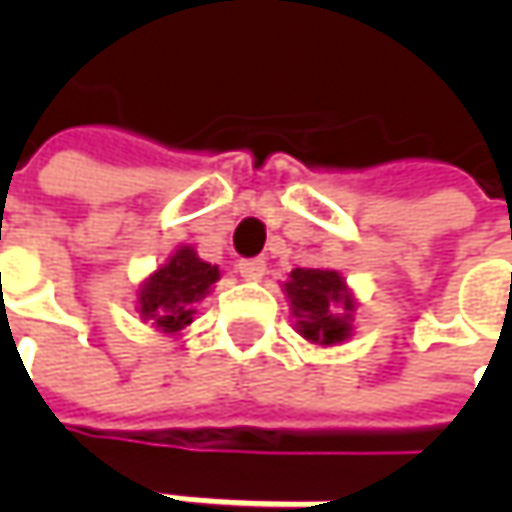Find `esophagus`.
I'll return each mask as SVG.
<instances>
[{
  "instance_id": "esophagus-1",
  "label": "esophagus",
  "mask_w": 512,
  "mask_h": 512,
  "mask_svg": "<svg viewBox=\"0 0 512 512\" xmlns=\"http://www.w3.org/2000/svg\"><path fill=\"white\" fill-rule=\"evenodd\" d=\"M236 270L245 276V279H262L265 276V262L262 259H242Z\"/></svg>"
}]
</instances>
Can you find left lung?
<instances>
[{
    "mask_svg": "<svg viewBox=\"0 0 512 512\" xmlns=\"http://www.w3.org/2000/svg\"><path fill=\"white\" fill-rule=\"evenodd\" d=\"M296 330L313 344H339L353 330L356 302L347 293L344 279L325 267H296L285 282Z\"/></svg>",
    "mask_w": 512,
    "mask_h": 512,
    "instance_id": "8db88e82",
    "label": "left lung"
}]
</instances>
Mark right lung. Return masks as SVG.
I'll return each instance as SVG.
<instances>
[{
	"label": "right lung",
	"instance_id": "1",
	"mask_svg": "<svg viewBox=\"0 0 512 512\" xmlns=\"http://www.w3.org/2000/svg\"><path fill=\"white\" fill-rule=\"evenodd\" d=\"M219 279V267L207 265L193 247H179L139 290V313L162 333H179L193 322V305L205 299Z\"/></svg>",
	"mask_w": 512,
	"mask_h": 512
}]
</instances>
